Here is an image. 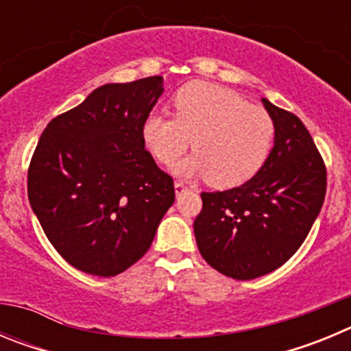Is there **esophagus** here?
<instances>
[{"label":"esophagus","instance_id":"esophagus-1","mask_svg":"<svg viewBox=\"0 0 351 351\" xmlns=\"http://www.w3.org/2000/svg\"><path fill=\"white\" fill-rule=\"evenodd\" d=\"M173 188H176V195H181L188 190V186H186L184 182H176V184H173Z\"/></svg>","mask_w":351,"mask_h":351}]
</instances>
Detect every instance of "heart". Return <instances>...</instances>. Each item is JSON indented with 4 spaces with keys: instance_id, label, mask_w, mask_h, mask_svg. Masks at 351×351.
Here are the masks:
<instances>
[{
    "instance_id": "obj_1",
    "label": "heart",
    "mask_w": 351,
    "mask_h": 351,
    "mask_svg": "<svg viewBox=\"0 0 351 351\" xmlns=\"http://www.w3.org/2000/svg\"><path fill=\"white\" fill-rule=\"evenodd\" d=\"M173 117L149 114L142 123L145 147L173 165L193 141L197 153L176 167L182 178L206 176L214 188H234L262 169L274 141V119L228 88L190 82L172 98Z\"/></svg>"
}]
</instances>
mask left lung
Masks as SVG:
<instances>
[{
  "label": "left lung",
  "mask_w": 351,
  "mask_h": 351,
  "mask_svg": "<svg viewBox=\"0 0 351 351\" xmlns=\"http://www.w3.org/2000/svg\"><path fill=\"white\" fill-rule=\"evenodd\" d=\"M262 104L274 119V147L244 184L204 191L193 223L200 255L234 280H255L295 255L320 214L327 170L311 135L295 114Z\"/></svg>",
  "instance_id": "1"
}]
</instances>
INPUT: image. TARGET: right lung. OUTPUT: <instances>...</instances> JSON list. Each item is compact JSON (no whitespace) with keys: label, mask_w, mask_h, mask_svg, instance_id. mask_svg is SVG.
<instances>
[{"label":"right lung","mask_w":351,"mask_h":351,"mask_svg":"<svg viewBox=\"0 0 351 351\" xmlns=\"http://www.w3.org/2000/svg\"><path fill=\"white\" fill-rule=\"evenodd\" d=\"M161 93V75L105 84L43 130L27 197L52 246L79 271L110 278L132 267L176 200L173 179L142 138Z\"/></svg>","instance_id":"1"}]
</instances>
